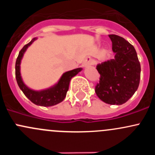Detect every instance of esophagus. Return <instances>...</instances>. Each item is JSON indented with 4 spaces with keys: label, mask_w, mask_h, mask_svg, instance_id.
I'll list each match as a JSON object with an SVG mask.
<instances>
[{
    "label": "esophagus",
    "mask_w": 155,
    "mask_h": 155,
    "mask_svg": "<svg viewBox=\"0 0 155 155\" xmlns=\"http://www.w3.org/2000/svg\"><path fill=\"white\" fill-rule=\"evenodd\" d=\"M91 61L92 60L90 57L86 58L85 59V61H84V66H88V65H90L91 64Z\"/></svg>",
    "instance_id": "obj_1"
}]
</instances>
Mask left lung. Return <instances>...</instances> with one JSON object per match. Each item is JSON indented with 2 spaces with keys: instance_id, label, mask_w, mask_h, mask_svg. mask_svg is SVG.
I'll return each mask as SVG.
<instances>
[{
  "instance_id": "8db88e82",
  "label": "left lung",
  "mask_w": 155,
  "mask_h": 155,
  "mask_svg": "<svg viewBox=\"0 0 155 155\" xmlns=\"http://www.w3.org/2000/svg\"><path fill=\"white\" fill-rule=\"evenodd\" d=\"M109 37L115 58L97 66L101 77L95 92L106 104L121 105L138 88L141 67L137 51L129 42L115 34Z\"/></svg>"
}]
</instances>
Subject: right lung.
Returning <instances> with one entry per match:
<instances>
[{"label": "right lung", "mask_w": 155, "mask_h": 155, "mask_svg": "<svg viewBox=\"0 0 155 155\" xmlns=\"http://www.w3.org/2000/svg\"><path fill=\"white\" fill-rule=\"evenodd\" d=\"M36 39L37 38H34L29 43L25 45L24 47L21 48V51L18 53L16 61H15V79H16L18 87L31 102L34 103L36 105L42 106V107H51L64 101L69 89L70 79H72V77L78 74V73H79L82 69L79 68L66 72L62 75L58 84L46 90L36 91H33L28 88L25 85L21 79V74H20V63H21V60L25 51Z\"/></svg>", "instance_id": "right-lung-1"}]
</instances>
